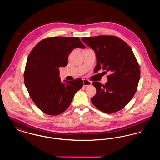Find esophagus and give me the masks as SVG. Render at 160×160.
I'll list each match as a JSON object with an SVG mask.
<instances>
[{"label": "esophagus", "instance_id": "obj_1", "mask_svg": "<svg viewBox=\"0 0 160 160\" xmlns=\"http://www.w3.org/2000/svg\"><path fill=\"white\" fill-rule=\"evenodd\" d=\"M92 84L91 82L88 80H83V85L84 86H91Z\"/></svg>", "mask_w": 160, "mask_h": 160}]
</instances>
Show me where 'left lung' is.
I'll return each instance as SVG.
<instances>
[{"label":"left lung","mask_w":160,"mask_h":160,"mask_svg":"<svg viewBox=\"0 0 160 160\" xmlns=\"http://www.w3.org/2000/svg\"><path fill=\"white\" fill-rule=\"evenodd\" d=\"M82 40L95 53L97 63L95 71L102 69L111 73L104 85L92 83L97 89L91 98L92 104L108 114L119 111L134 95L140 77L139 65L132 49L114 36L83 37Z\"/></svg>","instance_id":"1"}]
</instances>
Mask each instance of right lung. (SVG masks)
<instances>
[{"instance_id": "obj_1", "label": "right lung", "mask_w": 160, "mask_h": 160, "mask_svg": "<svg viewBox=\"0 0 160 160\" xmlns=\"http://www.w3.org/2000/svg\"><path fill=\"white\" fill-rule=\"evenodd\" d=\"M86 47L78 38L52 37L41 41L29 54L24 81L38 108L48 115H59L68 107L83 82L80 78L61 82L59 67L68 64L71 52Z\"/></svg>"}]
</instances>
